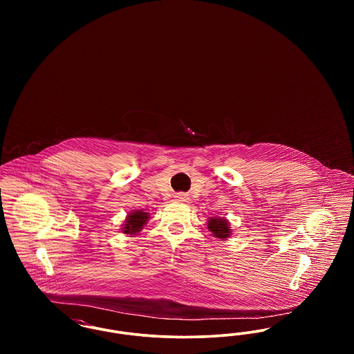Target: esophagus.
<instances>
[{"mask_svg": "<svg viewBox=\"0 0 354 354\" xmlns=\"http://www.w3.org/2000/svg\"><path fill=\"white\" fill-rule=\"evenodd\" d=\"M180 202H187L188 201V198L185 196V195H183V194H178V196H176Z\"/></svg>", "mask_w": 354, "mask_h": 354, "instance_id": "obj_1", "label": "esophagus"}]
</instances>
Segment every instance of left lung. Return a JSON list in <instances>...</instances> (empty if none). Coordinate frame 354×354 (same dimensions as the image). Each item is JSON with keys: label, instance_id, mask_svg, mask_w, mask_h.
<instances>
[{"label": "left lung", "instance_id": "left-lung-1", "mask_svg": "<svg viewBox=\"0 0 354 354\" xmlns=\"http://www.w3.org/2000/svg\"><path fill=\"white\" fill-rule=\"evenodd\" d=\"M208 230L214 234L215 237H219V239H227L231 235V228H230V224L227 219H220V218H209L208 221Z\"/></svg>", "mask_w": 354, "mask_h": 354}]
</instances>
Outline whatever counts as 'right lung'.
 Here are the masks:
<instances>
[{"label": "right lung", "mask_w": 354, "mask_h": 354, "mask_svg": "<svg viewBox=\"0 0 354 354\" xmlns=\"http://www.w3.org/2000/svg\"><path fill=\"white\" fill-rule=\"evenodd\" d=\"M149 216L150 215L147 212H143L142 209H138V211L131 212L124 220L122 232L126 234V235H136L138 232H140L143 225L147 223Z\"/></svg>", "instance_id": "add662e5"}]
</instances>
